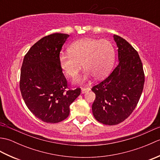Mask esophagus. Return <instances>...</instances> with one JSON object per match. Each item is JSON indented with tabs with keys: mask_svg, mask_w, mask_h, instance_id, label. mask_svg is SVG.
Segmentation results:
<instances>
[{
	"mask_svg": "<svg viewBox=\"0 0 160 160\" xmlns=\"http://www.w3.org/2000/svg\"><path fill=\"white\" fill-rule=\"evenodd\" d=\"M89 91H90L89 88H82V90H81V92H82V93H86L87 92H89Z\"/></svg>",
	"mask_w": 160,
	"mask_h": 160,
	"instance_id": "esophagus-1",
	"label": "esophagus"
}]
</instances>
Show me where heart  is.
I'll return each instance as SVG.
<instances>
[{
    "label": "heart",
    "mask_w": 160,
    "mask_h": 160,
    "mask_svg": "<svg viewBox=\"0 0 160 160\" xmlns=\"http://www.w3.org/2000/svg\"><path fill=\"white\" fill-rule=\"evenodd\" d=\"M69 54H60L59 64L67 76L75 79L82 69H86L80 81L94 76L102 78L109 73L115 58V49L107 40L85 38L71 44Z\"/></svg>",
    "instance_id": "b5f03b06"
}]
</instances>
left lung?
Wrapping results in <instances>:
<instances>
[{"label": "left lung", "instance_id": "left-lung-1", "mask_svg": "<svg viewBox=\"0 0 160 160\" xmlns=\"http://www.w3.org/2000/svg\"><path fill=\"white\" fill-rule=\"evenodd\" d=\"M113 38L119 62L106 79L91 89L96 94L93 116L106 125L120 124L132 113L144 84L143 66L137 51L122 37L114 35Z\"/></svg>", "mask_w": 160, "mask_h": 160}]
</instances>
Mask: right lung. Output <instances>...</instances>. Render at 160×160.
Segmentation results:
<instances>
[{"label": "right lung", "instance_id": "obj_1", "mask_svg": "<svg viewBox=\"0 0 160 160\" xmlns=\"http://www.w3.org/2000/svg\"><path fill=\"white\" fill-rule=\"evenodd\" d=\"M69 36L55 33L36 42L24 57L20 89L30 111L47 123H58L69 115V106L80 88L69 89L59 64L60 52Z\"/></svg>", "mask_w": 160, "mask_h": 160}]
</instances>
